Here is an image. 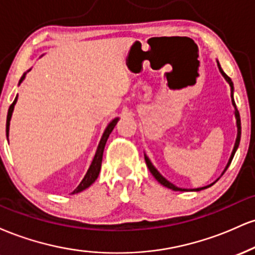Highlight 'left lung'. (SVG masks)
<instances>
[{"label": "left lung", "instance_id": "obj_1", "mask_svg": "<svg viewBox=\"0 0 255 255\" xmlns=\"http://www.w3.org/2000/svg\"><path fill=\"white\" fill-rule=\"evenodd\" d=\"M217 64H218L219 72L222 73V75H223V77L225 78V80H227L228 83H229L230 87H231V102H233V105H234V107H235L236 125H238V137H236V142H235V146H234L233 153H231V156H230V159H229V162H228V164H227V168H225V170H227V169H228V166L230 165L231 160H233V158H234V154H235L236 150H238V147H239V144H240V139H241V120H240V114H239V110H238V108H236L235 101H234V97H233V92H234V85H233V81H231V79H230L229 77H228V75L225 74V73L223 72V69L221 68V64H219V62H217ZM145 160H146V164H147V166H148V169H150L151 174L153 175L154 178H156V180H157L158 182H159L160 184H163V186H164V187H168V188L172 189V191H184V189H182V188H178V187L174 186V184L169 182L168 180H165V178L163 177L162 175H160L159 172L157 171V169L154 168L153 165H152V163L150 162V159H148V158L146 157V156H145ZM225 170L223 171V174H224V172H225ZM209 187H210V186H209ZM204 188H206V187H204ZM204 188H198V189H195V191H201V189H204Z\"/></svg>", "mask_w": 255, "mask_h": 255}]
</instances>
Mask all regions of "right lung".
<instances>
[{"instance_id": "obj_1", "label": "right lung", "mask_w": 255, "mask_h": 255, "mask_svg": "<svg viewBox=\"0 0 255 255\" xmlns=\"http://www.w3.org/2000/svg\"><path fill=\"white\" fill-rule=\"evenodd\" d=\"M25 75H22L21 80L24 79ZM20 80V81H21ZM16 99H17V96L14 99L13 103L10 104L9 109H8V115H7V124H5V131H7V137H8V131H9V122H10V118H11V113H13V109H14V105L16 103ZM119 119H115L113 120V121L110 122L109 126L107 127V129H105L103 136H102L101 139V142H99L98 145V148H97V152H96V156L93 158L92 163H91L89 170H87L86 175H85V177L83 178V181H81L80 184L77 187V188L74 189V191L72 192V194H75V193H79L81 191H84V189H86L87 187H90L91 184L95 182L96 180H97L98 175H99V171H101V166H102V158H103V151H104V147H105V144H107V140L108 137H109L110 133L113 131L114 127H115L116 124H118Z\"/></svg>"}]
</instances>
